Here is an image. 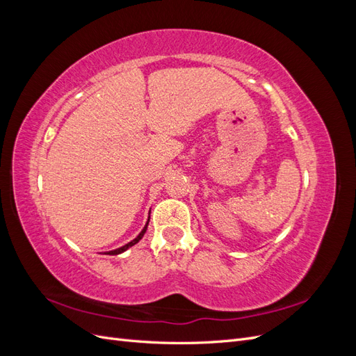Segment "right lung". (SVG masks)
I'll return each instance as SVG.
<instances>
[{
    "label": "right lung",
    "instance_id": "add662e5",
    "mask_svg": "<svg viewBox=\"0 0 356 356\" xmlns=\"http://www.w3.org/2000/svg\"><path fill=\"white\" fill-rule=\"evenodd\" d=\"M148 221H149V218H148ZM148 221H147V224H145V227L143 229V232L139 233V234L136 236V238H135L134 241H131V242H129V243H126V245H124V246H122V248H117V250H114V251H108V252H105V254H108V255H117V254H122V252H124L126 250H129V248H131V246H134L135 243H138L139 241L143 239L144 233L147 232V225H148Z\"/></svg>",
    "mask_w": 356,
    "mask_h": 356
}]
</instances>
